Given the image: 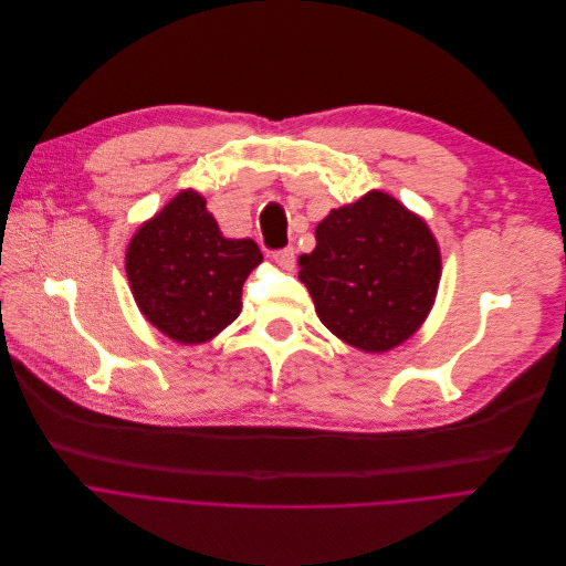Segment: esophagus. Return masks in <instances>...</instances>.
Here are the masks:
<instances>
[{"instance_id":"obj_1","label":"esophagus","mask_w":566,"mask_h":566,"mask_svg":"<svg viewBox=\"0 0 566 566\" xmlns=\"http://www.w3.org/2000/svg\"><path fill=\"white\" fill-rule=\"evenodd\" d=\"M272 260L283 266V269H292L294 266V249L287 247V249H281V251H274L272 253Z\"/></svg>"}]
</instances>
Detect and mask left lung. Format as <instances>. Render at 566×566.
<instances>
[{
  "mask_svg": "<svg viewBox=\"0 0 566 566\" xmlns=\"http://www.w3.org/2000/svg\"><path fill=\"white\" fill-rule=\"evenodd\" d=\"M300 258V281L332 334L366 353L410 338L433 306L440 251L428 226L387 193L334 209Z\"/></svg>",
  "mask_w": 566,
  "mask_h": 566,
  "instance_id": "obj_1",
  "label": "left lung"
}]
</instances>
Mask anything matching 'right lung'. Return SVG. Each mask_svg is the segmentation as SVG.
Instances as JSON below:
<instances>
[{
  "instance_id": "add662e5",
  "label": "right lung",
  "mask_w": 566,
  "mask_h": 566,
  "mask_svg": "<svg viewBox=\"0 0 566 566\" xmlns=\"http://www.w3.org/2000/svg\"><path fill=\"white\" fill-rule=\"evenodd\" d=\"M196 191H184L145 223L126 251V276L140 311L177 343H202L241 311V287L262 253L251 239H226Z\"/></svg>"
}]
</instances>
